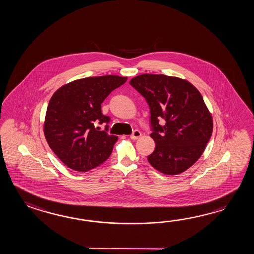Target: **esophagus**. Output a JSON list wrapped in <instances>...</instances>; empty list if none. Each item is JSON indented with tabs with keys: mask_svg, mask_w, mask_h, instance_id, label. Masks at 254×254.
Here are the masks:
<instances>
[{
	"mask_svg": "<svg viewBox=\"0 0 254 254\" xmlns=\"http://www.w3.org/2000/svg\"><path fill=\"white\" fill-rule=\"evenodd\" d=\"M140 136H141V132H140V130H138V129H135L134 131L132 132V134H130V139L131 140H137V139H139Z\"/></svg>",
	"mask_w": 254,
	"mask_h": 254,
	"instance_id": "esophagus-1",
	"label": "esophagus"
}]
</instances>
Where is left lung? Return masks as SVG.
Masks as SVG:
<instances>
[{"label":"left lung","instance_id":"8db88e82","mask_svg":"<svg viewBox=\"0 0 254 254\" xmlns=\"http://www.w3.org/2000/svg\"><path fill=\"white\" fill-rule=\"evenodd\" d=\"M129 84L150 106L156 145L148 162L163 174L184 173L199 160L212 133V117L200 92L186 80L163 74H140Z\"/></svg>","mask_w":254,"mask_h":254}]
</instances>
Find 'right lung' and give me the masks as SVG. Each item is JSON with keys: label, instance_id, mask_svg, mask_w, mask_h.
<instances>
[{"label": "right lung", "instance_id": "add662e5", "mask_svg": "<svg viewBox=\"0 0 254 254\" xmlns=\"http://www.w3.org/2000/svg\"><path fill=\"white\" fill-rule=\"evenodd\" d=\"M127 77H87L59 88L49 102L43 125L45 139L56 156L67 167L88 172L108 159L115 135L100 130L95 124L108 125L110 117L102 113V103Z\"/></svg>", "mask_w": 254, "mask_h": 254}]
</instances>
